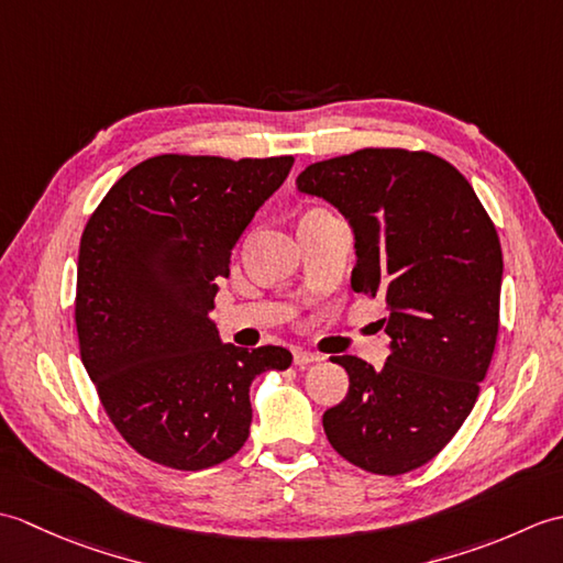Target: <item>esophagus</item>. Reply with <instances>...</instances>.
Masks as SVG:
<instances>
[{
  "mask_svg": "<svg viewBox=\"0 0 563 563\" xmlns=\"http://www.w3.org/2000/svg\"><path fill=\"white\" fill-rule=\"evenodd\" d=\"M319 361H324V357H321L319 353L302 351V349H297V351H295V365L305 367V365H312V363H319Z\"/></svg>",
  "mask_w": 563,
  "mask_h": 563,
  "instance_id": "esophagus-1",
  "label": "esophagus"
}]
</instances>
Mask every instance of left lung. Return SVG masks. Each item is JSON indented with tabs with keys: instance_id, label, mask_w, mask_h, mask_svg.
<instances>
[{
	"instance_id": "obj_1",
	"label": "left lung",
	"mask_w": 563,
	"mask_h": 563,
	"mask_svg": "<svg viewBox=\"0 0 563 563\" xmlns=\"http://www.w3.org/2000/svg\"><path fill=\"white\" fill-rule=\"evenodd\" d=\"M297 190L327 200L355 242L351 288L387 305L389 357L349 373L324 413L341 457L397 476L433 460L479 397L498 336L504 254L472 184L430 152L357 150L317 162Z\"/></svg>"
}]
</instances>
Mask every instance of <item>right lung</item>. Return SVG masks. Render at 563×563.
<instances>
[{"label":"right lung","instance_id":"obj_1","mask_svg":"<svg viewBox=\"0 0 563 563\" xmlns=\"http://www.w3.org/2000/svg\"><path fill=\"white\" fill-rule=\"evenodd\" d=\"M295 159L162 154L133 166L87 222L77 266L81 363L128 445L198 472L242 450L249 387L292 353L222 343L210 319L232 249Z\"/></svg>","mask_w":563,"mask_h":563}]
</instances>
